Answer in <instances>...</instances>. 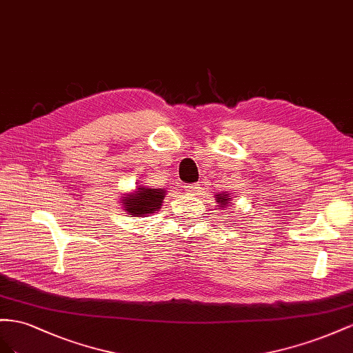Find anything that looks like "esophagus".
Segmentation results:
<instances>
[{
  "label": "esophagus",
  "mask_w": 353,
  "mask_h": 353,
  "mask_svg": "<svg viewBox=\"0 0 353 353\" xmlns=\"http://www.w3.org/2000/svg\"><path fill=\"white\" fill-rule=\"evenodd\" d=\"M183 189H185V192L186 194H192V195H195V194H198L199 192V185H186V186H183Z\"/></svg>",
  "instance_id": "esophagus-1"
}]
</instances>
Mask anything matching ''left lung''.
<instances>
[{"mask_svg":"<svg viewBox=\"0 0 353 353\" xmlns=\"http://www.w3.org/2000/svg\"><path fill=\"white\" fill-rule=\"evenodd\" d=\"M214 196H216V203L219 204L217 207H220L219 210H226L228 207H230V199H232V198L229 196L228 192H223V194L216 192ZM226 214H228V213H226Z\"/></svg>","mask_w":353,"mask_h":353,"instance_id":"8db88e82","label":"left lung"}]
</instances>
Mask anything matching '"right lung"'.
<instances>
[{
    "label": "right lung",
    "mask_w": 353,
    "mask_h": 353,
    "mask_svg": "<svg viewBox=\"0 0 353 353\" xmlns=\"http://www.w3.org/2000/svg\"><path fill=\"white\" fill-rule=\"evenodd\" d=\"M165 195V189H154L142 185L137 186L133 192L121 196V205L130 217H146L161 208Z\"/></svg>",
    "instance_id": "obj_1"
}]
</instances>
